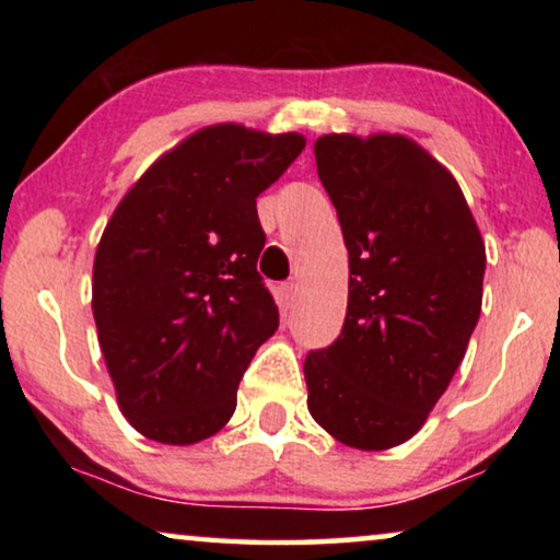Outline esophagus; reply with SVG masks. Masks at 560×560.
Instances as JSON below:
<instances>
[{
	"label": "esophagus",
	"instance_id": "1",
	"mask_svg": "<svg viewBox=\"0 0 560 560\" xmlns=\"http://www.w3.org/2000/svg\"><path fill=\"white\" fill-rule=\"evenodd\" d=\"M298 293H301V288H298L295 280H290L280 288V301L285 303V308H293V305L298 303Z\"/></svg>",
	"mask_w": 560,
	"mask_h": 560
}]
</instances>
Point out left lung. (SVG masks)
Segmentation results:
<instances>
[{"instance_id": "obj_1", "label": "left lung", "mask_w": 560, "mask_h": 560, "mask_svg": "<svg viewBox=\"0 0 560 560\" xmlns=\"http://www.w3.org/2000/svg\"><path fill=\"white\" fill-rule=\"evenodd\" d=\"M318 178L349 249V303L308 351V410L336 441L412 439L462 364L481 311L485 242L446 167L402 135H324Z\"/></svg>"}]
</instances>
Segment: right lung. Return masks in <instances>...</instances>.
I'll return each mask as SVG.
<instances>
[{
  "mask_svg": "<svg viewBox=\"0 0 560 560\" xmlns=\"http://www.w3.org/2000/svg\"><path fill=\"white\" fill-rule=\"evenodd\" d=\"M303 148L295 132L206 127L112 213L91 308L119 408L150 441L190 446L234 416L242 374L280 324L257 272V196Z\"/></svg>",
  "mask_w": 560,
  "mask_h": 560,
  "instance_id": "right-lung-1",
  "label": "right lung"
}]
</instances>
